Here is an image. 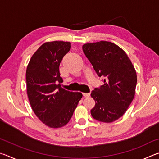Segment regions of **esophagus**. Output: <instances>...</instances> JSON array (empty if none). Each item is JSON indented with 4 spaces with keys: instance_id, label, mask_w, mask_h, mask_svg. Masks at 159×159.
<instances>
[{
    "instance_id": "1",
    "label": "esophagus",
    "mask_w": 159,
    "mask_h": 159,
    "mask_svg": "<svg viewBox=\"0 0 159 159\" xmlns=\"http://www.w3.org/2000/svg\"><path fill=\"white\" fill-rule=\"evenodd\" d=\"M83 95L85 97V98H89L90 96V93H83Z\"/></svg>"
}]
</instances>
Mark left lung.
I'll use <instances>...</instances> for the list:
<instances>
[{
  "mask_svg": "<svg viewBox=\"0 0 159 159\" xmlns=\"http://www.w3.org/2000/svg\"><path fill=\"white\" fill-rule=\"evenodd\" d=\"M83 51L97 75L104 78V84L91 92L96 102L91 115L101 122L114 121L125 114L133 100L135 69L124 51L111 42L86 43Z\"/></svg>",
  "mask_w": 159,
  "mask_h": 159,
  "instance_id": "left-lung-1",
  "label": "left lung"
}]
</instances>
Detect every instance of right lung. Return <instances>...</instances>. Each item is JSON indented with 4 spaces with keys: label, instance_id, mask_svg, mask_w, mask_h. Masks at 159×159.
Masks as SVG:
<instances>
[{
    "label": "right lung",
    "instance_id": "obj_1",
    "mask_svg": "<svg viewBox=\"0 0 159 159\" xmlns=\"http://www.w3.org/2000/svg\"><path fill=\"white\" fill-rule=\"evenodd\" d=\"M70 49L69 42L45 43L32 56L26 69V90L31 108L50 128L67 124L83 96L57 85L62 81L59 66Z\"/></svg>",
    "mask_w": 159,
    "mask_h": 159
}]
</instances>
